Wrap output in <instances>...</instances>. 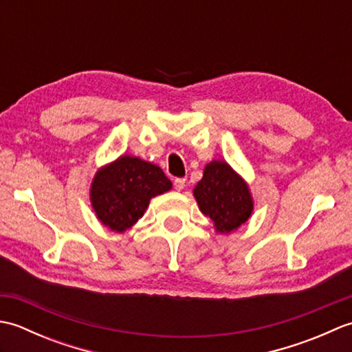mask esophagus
Masks as SVG:
<instances>
[{
  "label": "esophagus",
  "mask_w": 352,
  "mask_h": 352,
  "mask_svg": "<svg viewBox=\"0 0 352 352\" xmlns=\"http://www.w3.org/2000/svg\"><path fill=\"white\" fill-rule=\"evenodd\" d=\"M174 186L177 190H183L186 188V178H175Z\"/></svg>",
  "instance_id": "obj_1"
}]
</instances>
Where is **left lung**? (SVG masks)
Returning <instances> with one entry per match:
<instances>
[{"label":"left lung","mask_w":352,"mask_h":352,"mask_svg":"<svg viewBox=\"0 0 352 352\" xmlns=\"http://www.w3.org/2000/svg\"><path fill=\"white\" fill-rule=\"evenodd\" d=\"M199 210L213 221L216 233L228 234L250 219L254 201L250 186L223 160L206 164L193 189Z\"/></svg>","instance_id":"8db88e82"}]
</instances>
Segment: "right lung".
I'll return each instance as SVG.
<instances>
[{"instance_id":"add662e5","label":"right lung","mask_w":352,"mask_h":352,"mask_svg":"<svg viewBox=\"0 0 352 352\" xmlns=\"http://www.w3.org/2000/svg\"><path fill=\"white\" fill-rule=\"evenodd\" d=\"M170 189L157 164L125 154L95 172L91 204L104 227L124 233L144 216L151 198Z\"/></svg>"}]
</instances>
